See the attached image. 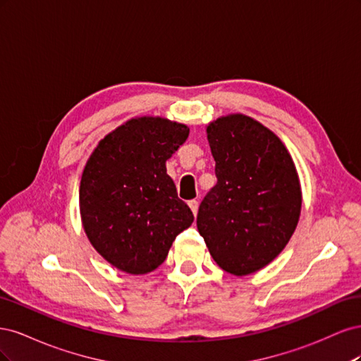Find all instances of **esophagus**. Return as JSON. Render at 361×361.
Masks as SVG:
<instances>
[{
  "mask_svg": "<svg viewBox=\"0 0 361 361\" xmlns=\"http://www.w3.org/2000/svg\"><path fill=\"white\" fill-rule=\"evenodd\" d=\"M188 206L191 207V211L194 215H197V209H199V202L197 200H190Z\"/></svg>",
  "mask_w": 361,
  "mask_h": 361,
  "instance_id": "34e87169",
  "label": "esophagus"
}]
</instances>
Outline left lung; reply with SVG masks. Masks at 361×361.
<instances>
[{"label": "left lung", "instance_id": "obj_1", "mask_svg": "<svg viewBox=\"0 0 361 361\" xmlns=\"http://www.w3.org/2000/svg\"><path fill=\"white\" fill-rule=\"evenodd\" d=\"M206 133L216 185L200 203L199 233L221 269L253 274L281 253L298 224L297 169L281 140L248 116L216 118Z\"/></svg>", "mask_w": 361, "mask_h": 361}]
</instances>
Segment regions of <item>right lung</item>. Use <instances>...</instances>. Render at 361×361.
I'll list each match as a JSON object with an SVG mask.
<instances>
[{"label":"right lung","instance_id":"add662e5","mask_svg":"<svg viewBox=\"0 0 361 361\" xmlns=\"http://www.w3.org/2000/svg\"><path fill=\"white\" fill-rule=\"evenodd\" d=\"M188 134L187 125L162 117L130 118L101 140L87 161L80 185L82 226L97 253L117 269H157L194 221L166 169Z\"/></svg>","mask_w":361,"mask_h":361}]
</instances>
